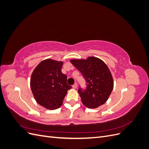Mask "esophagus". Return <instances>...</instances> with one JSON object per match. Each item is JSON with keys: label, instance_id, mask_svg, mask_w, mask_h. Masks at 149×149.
I'll list each match as a JSON object with an SVG mask.
<instances>
[{"label": "esophagus", "instance_id": "obj_1", "mask_svg": "<svg viewBox=\"0 0 149 149\" xmlns=\"http://www.w3.org/2000/svg\"><path fill=\"white\" fill-rule=\"evenodd\" d=\"M77 86H77V84H76V83H74V84L73 85V88L76 89V88H77Z\"/></svg>", "mask_w": 149, "mask_h": 149}]
</instances>
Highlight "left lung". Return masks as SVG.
Instances as JSON below:
<instances>
[{"label": "left lung", "mask_w": 149, "mask_h": 149, "mask_svg": "<svg viewBox=\"0 0 149 149\" xmlns=\"http://www.w3.org/2000/svg\"><path fill=\"white\" fill-rule=\"evenodd\" d=\"M70 61L86 81V89L84 91L80 88L78 90L83 104L89 109H95L104 104L114 87L113 78L106 64L95 56L72 59Z\"/></svg>", "instance_id": "obj_1"}]
</instances>
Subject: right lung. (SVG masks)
Instances as JSON below:
<instances>
[{
  "instance_id": "obj_1",
  "label": "right lung",
  "mask_w": 149,
  "mask_h": 149,
  "mask_svg": "<svg viewBox=\"0 0 149 149\" xmlns=\"http://www.w3.org/2000/svg\"><path fill=\"white\" fill-rule=\"evenodd\" d=\"M63 61L46 59L35 67L30 78V88L35 101L48 110L59 108L68 90L67 76L61 73Z\"/></svg>"
}]
</instances>
